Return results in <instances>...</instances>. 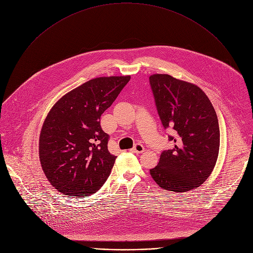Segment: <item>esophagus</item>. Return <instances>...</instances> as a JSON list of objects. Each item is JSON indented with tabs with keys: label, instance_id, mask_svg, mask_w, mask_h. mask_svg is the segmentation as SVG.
<instances>
[{
	"label": "esophagus",
	"instance_id": "34e87169",
	"mask_svg": "<svg viewBox=\"0 0 253 253\" xmlns=\"http://www.w3.org/2000/svg\"><path fill=\"white\" fill-rule=\"evenodd\" d=\"M131 151L135 154H140V153H143L144 151H145V148H144V146L142 145V144H136V145L134 146V148L131 149Z\"/></svg>",
	"mask_w": 253,
	"mask_h": 253
}]
</instances>
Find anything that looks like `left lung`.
<instances>
[{"instance_id": "1", "label": "left lung", "mask_w": 253, "mask_h": 253, "mask_svg": "<svg viewBox=\"0 0 253 253\" xmlns=\"http://www.w3.org/2000/svg\"><path fill=\"white\" fill-rule=\"evenodd\" d=\"M149 80L162 125L175 131L169 136L173 148L162 152L150 175L165 190L195 189L206 181L218 158L217 115L197 85L168 74H153Z\"/></svg>"}]
</instances>
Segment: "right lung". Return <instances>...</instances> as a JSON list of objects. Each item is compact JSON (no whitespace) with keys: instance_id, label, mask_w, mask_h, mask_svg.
<instances>
[{"instance_id":"obj_1","label":"right lung","mask_w":253,"mask_h":253,"mask_svg":"<svg viewBox=\"0 0 253 253\" xmlns=\"http://www.w3.org/2000/svg\"><path fill=\"white\" fill-rule=\"evenodd\" d=\"M130 76L98 77L60 98L49 111L39 138V157L48 181L59 192L83 197L105 183L116 156L101 115L115 101Z\"/></svg>"}]
</instances>
